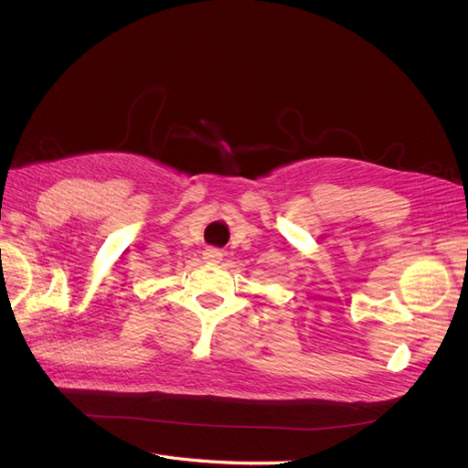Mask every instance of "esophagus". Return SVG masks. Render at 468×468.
<instances>
[{"label":"esophagus","instance_id":"obj_1","mask_svg":"<svg viewBox=\"0 0 468 468\" xmlns=\"http://www.w3.org/2000/svg\"><path fill=\"white\" fill-rule=\"evenodd\" d=\"M203 260L210 261V263H218L222 260V251L217 250V248H207L203 251Z\"/></svg>","mask_w":468,"mask_h":468}]
</instances>
